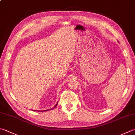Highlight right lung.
<instances>
[{"label": "right lung", "instance_id": "obj_1", "mask_svg": "<svg viewBox=\"0 0 135 135\" xmlns=\"http://www.w3.org/2000/svg\"><path fill=\"white\" fill-rule=\"evenodd\" d=\"M57 103L56 104V106H55V108H56V106H57ZM54 108H53V109H54ZM51 109H50V110H51ZM47 110H49V109H47V110H43V111H47Z\"/></svg>", "mask_w": 135, "mask_h": 135}]
</instances>
